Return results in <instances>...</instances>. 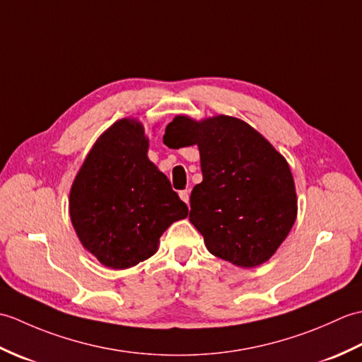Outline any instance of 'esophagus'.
<instances>
[{"label": "esophagus", "instance_id": "1", "mask_svg": "<svg viewBox=\"0 0 362 362\" xmlns=\"http://www.w3.org/2000/svg\"><path fill=\"white\" fill-rule=\"evenodd\" d=\"M179 196H180V199L183 202H185L187 205L189 204V189H182L180 193H179Z\"/></svg>", "mask_w": 362, "mask_h": 362}]
</instances>
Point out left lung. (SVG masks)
I'll list each match as a JSON object with an SVG mask.
<instances>
[{"label":"left lung","instance_id":"8db88e82","mask_svg":"<svg viewBox=\"0 0 362 362\" xmlns=\"http://www.w3.org/2000/svg\"><path fill=\"white\" fill-rule=\"evenodd\" d=\"M168 135L197 144L201 153L204 180L191 191L189 221L209 252L240 267L266 263L297 218L288 161L247 122L227 115L202 121L179 115Z\"/></svg>","mask_w":362,"mask_h":362}]
</instances>
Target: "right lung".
<instances>
[{"mask_svg": "<svg viewBox=\"0 0 362 362\" xmlns=\"http://www.w3.org/2000/svg\"><path fill=\"white\" fill-rule=\"evenodd\" d=\"M148 148L141 122L122 118L98 138L73 182V227L107 267L148 259L165 230L188 216L187 204L148 158Z\"/></svg>", "mask_w": 362, "mask_h": 362, "instance_id": "1", "label": "right lung"}]
</instances>
